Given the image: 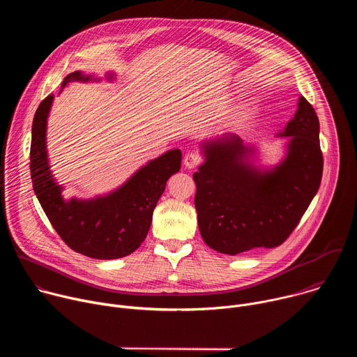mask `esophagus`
<instances>
[{
  "mask_svg": "<svg viewBox=\"0 0 357 357\" xmlns=\"http://www.w3.org/2000/svg\"><path fill=\"white\" fill-rule=\"evenodd\" d=\"M200 162H202V158L197 154H195V152H189V154H186L183 158V164L188 169L196 168Z\"/></svg>",
  "mask_w": 357,
  "mask_h": 357,
  "instance_id": "obj_1",
  "label": "esophagus"
}]
</instances>
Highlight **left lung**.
<instances>
[{
	"label": "left lung",
	"mask_w": 357,
	"mask_h": 357,
	"mask_svg": "<svg viewBox=\"0 0 357 357\" xmlns=\"http://www.w3.org/2000/svg\"><path fill=\"white\" fill-rule=\"evenodd\" d=\"M280 135L289 138L287 155L270 171L248 161L254 149L236 134L202 144L205 162L193 174L195 208L211 248L236 256L277 247L307 212L324 169L319 120L307 98L299 97L294 119Z\"/></svg>",
	"instance_id": "1"
}]
</instances>
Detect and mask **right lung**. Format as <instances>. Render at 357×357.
Masks as SVG:
<instances>
[{
  "label": "right lung",
  "mask_w": 357,
  "mask_h": 357,
  "mask_svg": "<svg viewBox=\"0 0 357 357\" xmlns=\"http://www.w3.org/2000/svg\"><path fill=\"white\" fill-rule=\"evenodd\" d=\"M110 80L113 75L107 76ZM89 82L82 72L68 75L70 82ZM54 94L40 101L32 123L31 178L40 206L61 238L76 252L97 260L128 256L145 240L161 195L169 176L181 168L182 152L172 149L149 161L117 190L90 200H65L62 186L50 172L46 151V123Z\"/></svg>",
  "instance_id": "1"
}]
</instances>
